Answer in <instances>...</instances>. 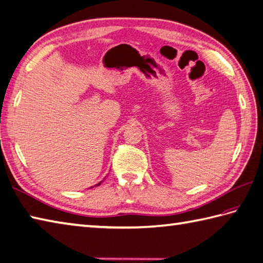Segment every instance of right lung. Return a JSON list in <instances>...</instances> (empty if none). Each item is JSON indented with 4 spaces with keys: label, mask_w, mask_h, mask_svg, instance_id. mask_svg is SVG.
Segmentation results:
<instances>
[{
    "label": "right lung",
    "mask_w": 263,
    "mask_h": 263,
    "mask_svg": "<svg viewBox=\"0 0 263 263\" xmlns=\"http://www.w3.org/2000/svg\"><path fill=\"white\" fill-rule=\"evenodd\" d=\"M100 183H102V182H100ZM100 183H98V184H97V185H100Z\"/></svg>",
    "instance_id": "obj_1"
}]
</instances>
